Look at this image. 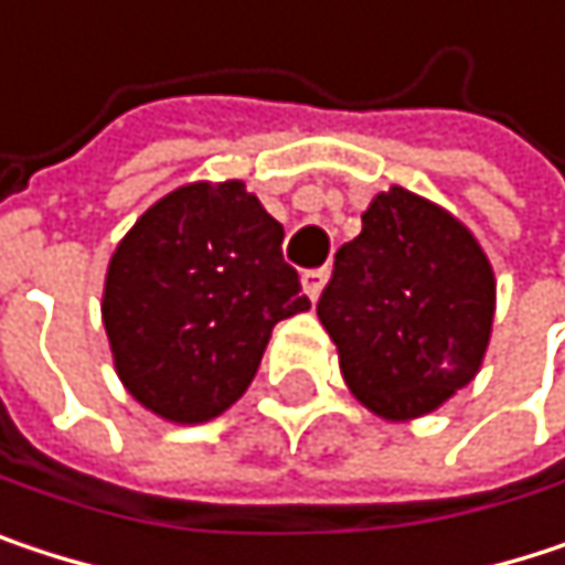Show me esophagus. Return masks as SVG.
I'll return each instance as SVG.
<instances>
[{
    "label": "esophagus",
    "instance_id": "34e87169",
    "mask_svg": "<svg viewBox=\"0 0 565 565\" xmlns=\"http://www.w3.org/2000/svg\"><path fill=\"white\" fill-rule=\"evenodd\" d=\"M324 279H328V269H324V266H321V269H306V273H302V289H306V296H309L312 302L321 296Z\"/></svg>",
    "mask_w": 565,
    "mask_h": 565
}]
</instances>
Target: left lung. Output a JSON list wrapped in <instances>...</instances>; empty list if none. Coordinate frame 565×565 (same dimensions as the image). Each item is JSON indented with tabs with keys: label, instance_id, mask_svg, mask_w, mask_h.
<instances>
[{
	"label": "left lung",
	"instance_id": "left-lung-1",
	"mask_svg": "<svg viewBox=\"0 0 565 565\" xmlns=\"http://www.w3.org/2000/svg\"><path fill=\"white\" fill-rule=\"evenodd\" d=\"M334 253L318 318L351 393L384 419L446 403L481 367L494 273L478 241L426 198L390 188Z\"/></svg>",
	"mask_w": 565,
	"mask_h": 565
}]
</instances>
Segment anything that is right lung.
<instances>
[{
	"mask_svg": "<svg viewBox=\"0 0 565 565\" xmlns=\"http://www.w3.org/2000/svg\"><path fill=\"white\" fill-rule=\"evenodd\" d=\"M282 224L244 181L184 184L116 247L104 324L126 390L172 423H204L256 377L273 324L306 312Z\"/></svg>",
	"mask_w": 565,
	"mask_h": 565,
	"instance_id": "right-lung-1",
	"label": "right lung"
}]
</instances>
